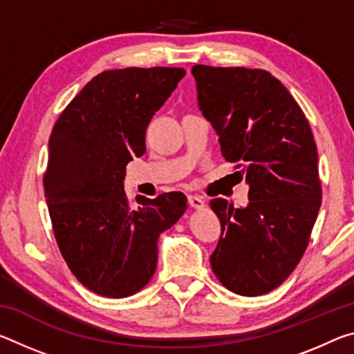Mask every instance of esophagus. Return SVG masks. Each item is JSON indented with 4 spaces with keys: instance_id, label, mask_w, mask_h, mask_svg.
Segmentation results:
<instances>
[{
    "instance_id": "obj_1",
    "label": "esophagus",
    "mask_w": 354,
    "mask_h": 354,
    "mask_svg": "<svg viewBox=\"0 0 354 354\" xmlns=\"http://www.w3.org/2000/svg\"><path fill=\"white\" fill-rule=\"evenodd\" d=\"M187 201H189V205L195 209L205 207V200H203L198 195H187Z\"/></svg>"
}]
</instances>
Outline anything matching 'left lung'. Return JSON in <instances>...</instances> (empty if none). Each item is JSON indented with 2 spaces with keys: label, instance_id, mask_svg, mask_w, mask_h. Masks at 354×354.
<instances>
[{
  "label": "left lung",
  "instance_id": "obj_1",
  "mask_svg": "<svg viewBox=\"0 0 354 354\" xmlns=\"http://www.w3.org/2000/svg\"><path fill=\"white\" fill-rule=\"evenodd\" d=\"M192 75L221 154L250 187L243 207L211 200L221 225L212 270L237 295H263L298 266L322 205L313 131L289 91L266 70L195 65Z\"/></svg>",
  "mask_w": 354,
  "mask_h": 354
}]
</instances>
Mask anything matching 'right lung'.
I'll return each instance as SVG.
<instances>
[{
    "mask_svg": "<svg viewBox=\"0 0 354 354\" xmlns=\"http://www.w3.org/2000/svg\"><path fill=\"white\" fill-rule=\"evenodd\" d=\"M184 68L109 70L70 101L53 128L44 176L59 250L93 293L134 295L158 263V239L187 209L181 192L129 206L127 165L145 153V131L175 91Z\"/></svg>",
    "mask_w": 354,
    "mask_h": 354,
    "instance_id": "obj_1",
    "label": "right lung"
}]
</instances>
